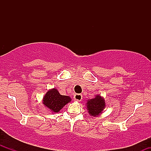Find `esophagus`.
Segmentation results:
<instances>
[{
    "label": "esophagus",
    "mask_w": 151,
    "mask_h": 151,
    "mask_svg": "<svg viewBox=\"0 0 151 151\" xmlns=\"http://www.w3.org/2000/svg\"><path fill=\"white\" fill-rule=\"evenodd\" d=\"M74 99L75 101H80L82 99V95L80 94V93H76V94H74Z\"/></svg>",
    "instance_id": "1"
}]
</instances>
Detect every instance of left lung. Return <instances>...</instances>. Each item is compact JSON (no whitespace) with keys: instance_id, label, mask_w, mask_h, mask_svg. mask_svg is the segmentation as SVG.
Returning <instances> with one entry per match:
<instances>
[{"instance_id":"1","label":"left lung","mask_w":151,"mask_h":151,"mask_svg":"<svg viewBox=\"0 0 151 151\" xmlns=\"http://www.w3.org/2000/svg\"><path fill=\"white\" fill-rule=\"evenodd\" d=\"M105 100L100 95H96L95 98L89 99L86 102V109L91 116H97L102 113L106 106Z\"/></svg>"}]
</instances>
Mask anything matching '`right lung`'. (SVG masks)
Listing matches in <instances>:
<instances>
[{
    "label": "right lung",
    "instance_id": "add662e5",
    "mask_svg": "<svg viewBox=\"0 0 151 151\" xmlns=\"http://www.w3.org/2000/svg\"><path fill=\"white\" fill-rule=\"evenodd\" d=\"M68 96L61 95L55 88L50 89L43 97L42 103L53 113H58L65 106L71 101Z\"/></svg>",
    "mask_w": 151,
    "mask_h": 151
}]
</instances>
